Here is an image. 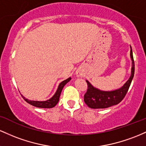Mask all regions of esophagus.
Wrapping results in <instances>:
<instances>
[{"mask_svg":"<svg viewBox=\"0 0 146 146\" xmlns=\"http://www.w3.org/2000/svg\"><path fill=\"white\" fill-rule=\"evenodd\" d=\"M80 74H77V76H79Z\"/></svg>","mask_w":146,"mask_h":146,"instance_id":"obj_1","label":"esophagus"}]
</instances>
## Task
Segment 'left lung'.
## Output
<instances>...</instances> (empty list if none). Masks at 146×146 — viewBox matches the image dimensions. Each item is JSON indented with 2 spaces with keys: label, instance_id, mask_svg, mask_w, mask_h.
I'll return each mask as SVG.
<instances>
[{
  "label": "left lung",
  "instance_id": "obj_1",
  "mask_svg": "<svg viewBox=\"0 0 146 146\" xmlns=\"http://www.w3.org/2000/svg\"><path fill=\"white\" fill-rule=\"evenodd\" d=\"M130 58L132 60L131 75L125 84L119 89L112 91L101 90L93 86L88 80H86L88 83V90L84 95V101L88 107L92 109L107 108L117 105L123 99L130 88L135 74V62L131 46Z\"/></svg>",
  "mask_w": 146,
  "mask_h": 146
}]
</instances>
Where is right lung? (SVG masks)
Listing matches in <instances>:
<instances>
[{
    "instance_id": "right-lung-1",
    "label": "right lung",
    "mask_w": 146,
    "mask_h": 146,
    "mask_svg": "<svg viewBox=\"0 0 146 146\" xmlns=\"http://www.w3.org/2000/svg\"><path fill=\"white\" fill-rule=\"evenodd\" d=\"M70 80H71V78L70 77L67 78L65 81H62L61 83L58 85V88H57L55 94L53 95V96L50 98V99L46 100V101H31V100L26 99V98L24 97L23 95H21V96H22V97L23 98L26 102L28 103L29 104L32 105V106H34V107L40 108H52L54 107L56 105L58 104V101H59L60 93H61L63 87H64Z\"/></svg>"
}]
</instances>
